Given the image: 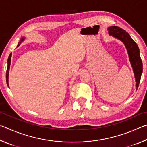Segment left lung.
<instances>
[{
  "instance_id": "left-lung-1",
  "label": "left lung",
  "mask_w": 147,
  "mask_h": 147,
  "mask_svg": "<svg viewBox=\"0 0 147 147\" xmlns=\"http://www.w3.org/2000/svg\"><path fill=\"white\" fill-rule=\"evenodd\" d=\"M109 36L123 42L127 50L129 59L132 67L136 79V88H138L141 76L143 73V63L140 57V51L138 45L134 41L127 32L120 27L112 26L108 28Z\"/></svg>"
}]
</instances>
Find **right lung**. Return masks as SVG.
Here are the masks:
<instances>
[{
  "label": "right lung",
  "mask_w": 147,
  "mask_h": 147,
  "mask_svg": "<svg viewBox=\"0 0 147 147\" xmlns=\"http://www.w3.org/2000/svg\"><path fill=\"white\" fill-rule=\"evenodd\" d=\"M24 39H25V38L24 37H23L21 39V40H20V41L19 42L18 45H17V47H18L20 44H21L22 42H23ZM11 54L12 53H10V54H9V56L8 57V68H7V71H6V83L7 84H8V86H9V84H8V76H9V67H10V64H11Z\"/></svg>",
  "instance_id": "right-lung-1"
}]
</instances>
